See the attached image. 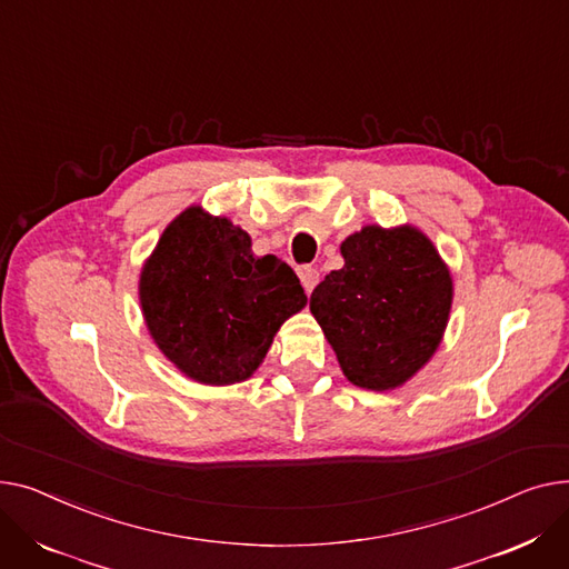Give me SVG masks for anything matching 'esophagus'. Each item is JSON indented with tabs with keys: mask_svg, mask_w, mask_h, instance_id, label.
I'll return each instance as SVG.
<instances>
[{
	"mask_svg": "<svg viewBox=\"0 0 569 569\" xmlns=\"http://www.w3.org/2000/svg\"><path fill=\"white\" fill-rule=\"evenodd\" d=\"M298 278H300V284H303V289L310 293L317 284H319V271L312 269V266H306V269L298 271Z\"/></svg>",
	"mask_w": 569,
	"mask_h": 569,
	"instance_id": "obj_1",
	"label": "esophagus"
}]
</instances>
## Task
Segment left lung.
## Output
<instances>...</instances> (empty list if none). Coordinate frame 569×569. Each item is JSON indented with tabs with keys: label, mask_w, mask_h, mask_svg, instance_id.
Masks as SVG:
<instances>
[{
	"label": "left lung",
	"mask_w": 569,
	"mask_h": 569,
	"mask_svg": "<svg viewBox=\"0 0 569 569\" xmlns=\"http://www.w3.org/2000/svg\"><path fill=\"white\" fill-rule=\"evenodd\" d=\"M345 266L310 296V312L345 377L395 390L437 353L452 308V276L413 224H365L340 246Z\"/></svg>",
	"instance_id": "1"
}]
</instances>
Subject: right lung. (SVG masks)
I'll list each match as a JSON object with an SVG mask.
<instances>
[{"label": "right lung", "instance_id": "right-lung-1", "mask_svg": "<svg viewBox=\"0 0 569 569\" xmlns=\"http://www.w3.org/2000/svg\"><path fill=\"white\" fill-rule=\"evenodd\" d=\"M306 303L282 259L254 257L248 231L202 207L164 227L140 273L149 336L181 375L204 386L250 379L280 326Z\"/></svg>", "mask_w": 569, "mask_h": 569}]
</instances>
